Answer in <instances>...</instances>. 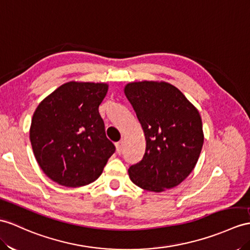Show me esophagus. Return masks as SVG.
<instances>
[{
    "mask_svg": "<svg viewBox=\"0 0 250 250\" xmlns=\"http://www.w3.org/2000/svg\"><path fill=\"white\" fill-rule=\"evenodd\" d=\"M115 147H117V153L121 154L122 153V149H123V142L120 141L118 143H115Z\"/></svg>",
    "mask_w": 250,
    "mask_h": 250,
    "instance_id": "obj_1",
    "label": "esophagus"
}]
</instances>
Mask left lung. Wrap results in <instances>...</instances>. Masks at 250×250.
<instances>
[{"instance_id":"8db88e82","label":"left lung","mask_w":250,"mask_h":250,"mask_svg":"<svg viewBox=\"0 0 250 250\" xmlns=\"http://www.w3.org/2000/svg\"><path fill=\"white\" fill-rule=\"evenodd\" d=\"M124 93L146 140L142 160L128 168L130 180L151 192L178 186L195 167L203 148L198 110L180 90L166 82L130 83Z\"/></svg>"}]
</instances>
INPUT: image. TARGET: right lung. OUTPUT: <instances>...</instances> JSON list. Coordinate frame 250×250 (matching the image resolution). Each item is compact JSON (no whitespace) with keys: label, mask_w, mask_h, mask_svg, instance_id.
<instances>
[{"label":"right lung","mask_w":250,"mask_h":250,"mask_svg":"<svg viewBox=\"0 0 250 250\" xmlns=\"http://www.w3.org/2000/svg\"><path fill=\"white\" fill-rule=\"evenodd\" d=\"M107 91V83L70 82L35 110L29 129L34 155L58 185L76 188L95 181L115 151L99 112Z\"/></svg>","instance_id":"add662e5"}]
</instances>
